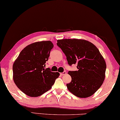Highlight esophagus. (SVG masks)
I'll return each mask as SVG.
<instances>
[{
	"instance_id": "1",
	"label": "esophagus",
	"mask_w": 120,
	"mask_h": 120,
	"mask_svg": "<svg viewBox=\"0 0 120 120\" xmlns=\"http://www.w3.org/2000/svg\"><path fill=\"white\" fill-rule=\"evenodd\" d=\"M66 74H67V72H66V71H64L63 73H60V75H62V76H63V75H66Z\"/></svg>"
}]
</instances>
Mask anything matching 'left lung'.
Segmentation results:
<instances>
[{
    "label": "left lung",
    "mask_w": 120,
    "mask_h": 120,
    "mask_svg": "<svg viewBox=\"0 0 120 120\" xmlns=\"http://www.w3.org/2000/svg\"><path fill=\"white\" fill-rule=\"evenodd\" d=\"M56 44L66 55L68 64H77V71H69L71 77L67 87L79 98L94 94L101 86L105 78L106 64L99 51L90 41L84 39H64Z\"/></svg>",
    "instance_id": "8db88e82"
}]
</instances>
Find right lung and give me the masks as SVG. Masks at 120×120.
Segmentation results:
<instances>
[{
  "label": "right lung",
  "instance_id": "add662e5",
  "mask_svg": "<svg viewBox=\"0 0 120 120\" xmlns=\"http://www.w3.org/2000/svg\"><path fill=\"white\" fill-rule=\"evenodd\" d=\"M53 47V43L49 41L32 43L23 49L13 64L15 84L27 96H41L50 90L59 76L58 72L45 69Z\"/></svg>",
  "mask_w": 120,
  "mask_h": 120
}]
</instances>
